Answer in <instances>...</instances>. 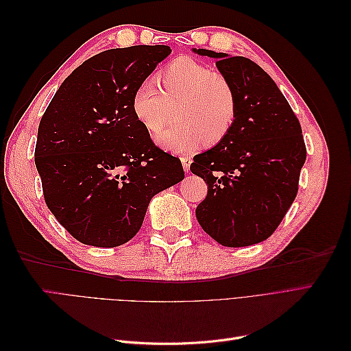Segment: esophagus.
<instances>
[{
	"instance_id": "esophagus-1",
	"label": "esophagus",
	"mask_w": 351,
	"mask_h": 351,
	"mask_svg": "<svg viewBox=\"0 0 351 351\" xmlns=\"http://www.w3.org/2000/svg\"><path fill=\"white\" fill-rule=\"evenodd\" d=\"M182 164H183L184 171H187V173H189L190 164H192V158H189V156H182Z\"/></svg>"
}]
</instances>
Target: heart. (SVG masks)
Instances as JSON below:
<instances>
[{"label": "heart", "mask_w": 351, "mask_h": 351, "mask_svg": "<svg viewBox=\"0 0 351 351\" xmlns=\"http://www.w3.org/2000/svg\"><path fill=\"white\" fill-rule=\"evenodd\" d=\"M156 87L142 83L132 97V111L146 132L156 133L171 117L174 123L156 136L164 149L192 152L204 143L224 141L237 119L239 99L222 73L192 57H180L156 74Z\"/></svg>", "instance_id": "b5f03b06"}]
</instances>
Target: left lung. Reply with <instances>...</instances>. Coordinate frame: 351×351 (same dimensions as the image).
I'll return each instance as SVG.
<instances>
[{
  "label": "left lung",
  "instance_id": "8db88e82",
  "mask_svg": "<svg viewBox=\"0 0 351 351\" xmlns=\"http://www.w3.org/2000/svg\"><path fill=\"white\" fill-rule=\"evenodd\" d=\"M193 52L217 60L239 99L228 136L196 155L190 165L208 184L196 218L222 246H250L277 230L297 196L306 161L302 127L277 84L256 62L204 48Z\"/></svg>",
  "mask_w": 351,
  "mask_h": 351
}]
</instances>
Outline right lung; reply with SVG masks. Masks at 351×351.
I'll return each instance as SVG.
<instances>
[{
  "instance_id": "obj_1",
  "label": "right lung",
  "mask_w": 351,
  "mask_h": 351,
  "mask_svg": "<svg viewBox=\"0 0 351 351\" xmlns=\"http://www.w3.org/2000/svg\"><path fill=\"white\" fill-rule=\"evenodd\" d=\"M169 54L167 45H136L93 56L42 115L35 164L45 204L83 244L132 240L151 199L184 178L180 159L159 149L132 111L133 92Z\"/></svg>"
}]
</instances>
